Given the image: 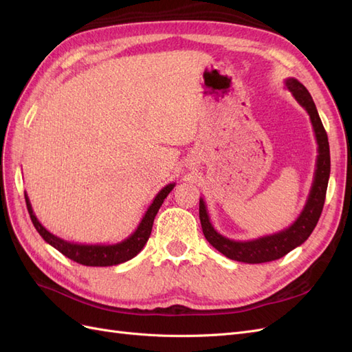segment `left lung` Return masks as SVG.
<instances>
[{
    "mask_svg": "<svg viewBox=\"0 0 352 352\" xmlns=\"http://www.w3.org/2000/svg\"><path fill=\"white\" fill-rule=\"evenodd\" d=\"M285 85L294 94L296 102L307 110L317 142L318 155L316 160L314 179L313 184H311L309 195L302 212L294 221V224H290L287 228L282 230V232L252 240H243L242 242V240H232L219 234L214 226L210 224L205 200L202 197L199 200V218L206 240L218 252L226 255L230 259L239 261V263L261 264L285 256L290 250L302 245L309 237L318 223L321 210H323L330 177V150L326 129L323 124H321L317 107L313 102V97L308 93V89L295 78H287Z\"/></svg>",
    "mask_w": 352,
    "mask_h": 352,
    "instance_id": "1",
    "label": "left lung"
}]
</instances>
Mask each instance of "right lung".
<instances>
[{
    "mask_svg": "<svg viewBox=\"0 0 352 352\" xmlns=\"http://www.w3.org/2000/svg\"><path fill=\"white\" fill-rule=\"evenodd\" d=\"M174 187H175V183H170L160 190V192L155 196L152 205L147 208L144 217L142 218L138 227L135 228V232L131 236H128L125 240H122V242H118L113 245H82V243L67 242L65 239L54 236L53 233H50L35 217L32 205L29 202V197L26 193H25V200H26L28 212L32 219V224L35 226L36 232L41 234V237L48 245H52L58 250V252H62L65 256L75 261L78 264H82L87 267H110V265H118V264L126 263L129 259H133L140 250L144 248V245L147 243V240L150 237V233H152L153 221L157 210L160 206H162L165 197L170 193V190Z\"/></svg>",
    "mask_w": 352,
    "mask_h": 352,
    "instance_id": "1",
    "label": "right lung"
}]
</instances>
